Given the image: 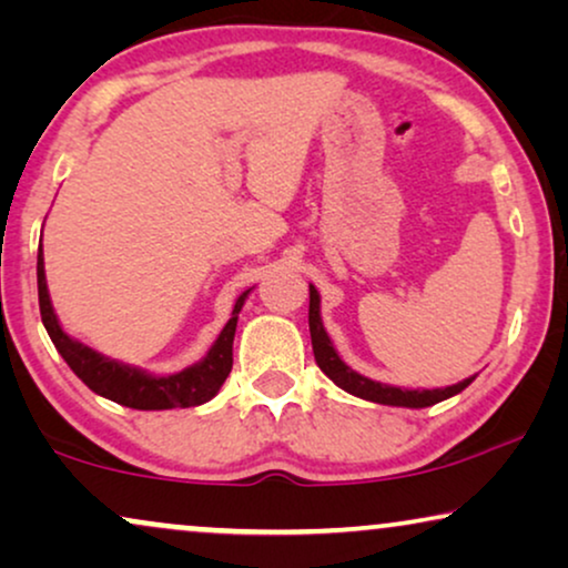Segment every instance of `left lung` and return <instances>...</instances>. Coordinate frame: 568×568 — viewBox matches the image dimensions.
Instances as JSON below:
<instances>
[{
  "instance_id": "8db88e82",
  "label": "left lung",
  "mask_w": 568,
  "mask_h": 568,
  "mask_svg": "<svg viewBox=\"0 0 568 568\" xmlns=\"http://www.w3.org/2000/svg\"><path fill=\"white\" fill-rule=\"evenodd\" d=\"M307 317H310V338H313V354H315L317 367H321L338 387H344L346 393L356 395V398L383 403V406L426 408V406H434V403H439V400L453 398V395L465 390V387L473 383V377H468L457 385L437 387V390H400V387L375 383V379L359 375V372H354L352 367H346V364L341 362V356L336 354V348H333V344H331L328 333H325V328H323L321 294H317L313 284H310V315Z\"/></svg>"
}]
</instances>
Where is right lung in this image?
Returning a JSON list of instances; mask_svg holds the SVG:
<instances>
[{
	"mask_svg": "<svg viewBox=\"0 0 568 568\" xmlns=\"http://www.w3.org/2000/svg\"><path fill=\"white\" fill-rule=\"evenodd\" d=\"M251 290L243 292L235 302L232 317L224 325L220 338L209 348V354L193 367L175 372L168 377H154L136 367H126L115 359L92 352L90 346L80 344V341L69 338L53 315L49 286H45L43 274V253L38 247V305H41V321L49 331L53 346L64 356V362L72 367L77 377L90 387L92 393L103 395V398L121 403L126 408L136 410H165V408H191L201 406V403L212 400L224 379H227L232 369V341H235L237 315L245 305V297Z\"/></svg>",
	"mask_w": 568,
	"mask_h": 568,
	"instance_id": "1",
	"label": "right lung"
}]
</instances>
